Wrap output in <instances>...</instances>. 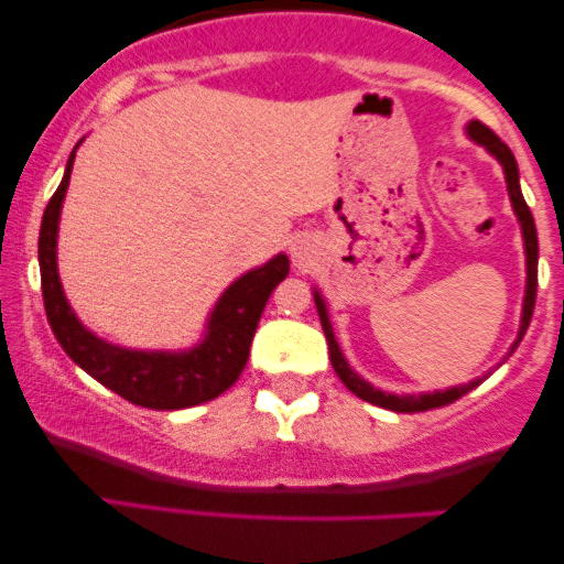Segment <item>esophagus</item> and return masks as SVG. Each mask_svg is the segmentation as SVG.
<instances>
[{"mask_svg":"<svg viewBox=\"0 0 564 564\" xmlns=\"http://www.w3.org/2000/svg\"><path fill=\"white\" fill-rule=\"evenodd\" d=\"M291 257H294L296 264H307V260H310L307 246H304V243H294V246H291Z\"/></svg>","mask_w":564,"mask_h":564,"instance_id":"1","label":"esophagus"}]
</instances>
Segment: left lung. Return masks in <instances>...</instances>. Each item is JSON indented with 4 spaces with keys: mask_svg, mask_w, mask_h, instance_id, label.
Returning <instances> with one entry per match:
<instances>
[{
    "mask_svg": "<svg viewBox=\"0 0 564 564\" xmlns=\"http://www.w3.org/2000/svg\"><path fill=\"white\" fill-rule=\"evenodd\" d=\"M467 134L471 142H477V145H482L485 151L494 156L498 164H501L503 170V177H507V191H509V200H511V209H514L517 215V223H520V230H522V243H525V296H522V315H520V332H517V339L514 345L509 347V355L514 352L517 345L522 341V336H525L528 326H530V318H533V307H535V286H539V236H535V223H533V215H530L525 198H522V191H520V170H517V161H514V153L509 151L507 142H501L496 138L494 132H490L488 127L480 124V121H469L467 124ZM315 296V307H318V318H321V326H323V334H326V341H328V355H332V366L336 371V377L345 381V387L349 392L358 394L360 400H366V403H373L379 408H387V411H398V413H416V411H432V408H440V405H448L453 400H458L462 394H467L475 390L477 384L485 379H471L467 384H458V387H448V390H435V392H422V394H394V392H384L379 390V387H373L371 381H366L360 377L358 371H352V366L347 364V358L341 355V347L339 341H336L334 336V328H332V318H328V304L323 300V294L318 289L313 291Z\"/></svg>",
    "mask_w": 564,
    "mask_h": 564,
    "instance_id": "1",
    "label": "left lung"
}]
</instances>
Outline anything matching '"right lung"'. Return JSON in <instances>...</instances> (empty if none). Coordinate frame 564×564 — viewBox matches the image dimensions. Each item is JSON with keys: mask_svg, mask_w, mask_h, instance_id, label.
I'll list each match as a JSON object with an SVG mask.
<instances>
[{"mask_svg": "<svg viewBox=\"0 0 564 564\" xmlns=\"http://www.w3.org/2000/svg\"><path fill=\"white\" fill-rule=\"evenodd\" d=\"M82 142H76V148ZM76 148L70 151L66 174L44 209L39 230L42 296L55 339L76 366L134 405L180 411L215 400L241 377L264 304L278 283L289 275V257L275 254L273 260L236 278L206 318L198 345L187 349H129L106 341L76 318L57 275V225Z\"/></svg>", "mask_w": 564, "mask_h": 564, "instance_id": "obj_1", "label": "right lung"}]
</instances>
